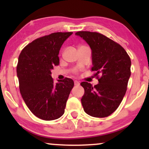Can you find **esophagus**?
<instances>
[{
	"label": "esophagus",
	"mask_w": 149,
	"mask_h": 149,
	"mask_svg": "<svg viewBox=\"0 0 149 149\" xmlns=\"http://www.w3.org/2000/svg\"><path fill=\"white\" fill-rule=\"evenodd\" d=\"M74 85H79V84H80V83H79V81H74Z\"/></svg>",
	"instance_id": "34e87169"
}]
</instances>
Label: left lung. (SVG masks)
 <instances>
[{"mask_svg": "<svg viewBox=\"0 0 149 149\" xmlns=\"http://www.w3.org/2000/svg\"><path fill=\"white\" fill-rule=\"evenodd\" d=\"M83 38L91 49V70L95 72L98 84L82 82L85 93L81 104L87 115L103 118L119 107L127 90L131 75V60L125 50L109 38L97 33L80 31L75 33Z\"/></svg>", "mask_w": 149, "mask_h": 149, "instance_id": "1", "label": "left lung"}]
</instances>
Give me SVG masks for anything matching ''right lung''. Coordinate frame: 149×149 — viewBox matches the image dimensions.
Instances as JSON below:
<instances>
[{"mask_svg": "<svg viewBox=\"0 0 149 149\" xmlns=\"http://www.w3.org/2000/svg\"><path fill=\"white\" fill-rule=\"evenodd\" d=\"M72 34L55 32L38 38L26 45L19 56L20 93L30 111L39 119L52 121L64 113L74 81L66 78L55 84L51 70L59 65L61 47Z\"/></svg>", "mask_w": 149, "mask_h": 149, "instance_id": "obj_1", "label": "right lung"}]
</instances>
